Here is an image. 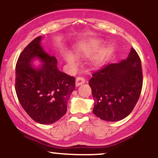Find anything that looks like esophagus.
I'll return each mask as SVG.
<instances>
[{
	"instance_id": "34e87169",
	"label": "esophagus",
	"mask_w": 158,
	"mask_h": 158,
	"mask_svg": "<svg viewBox=\"0 0 158 158\" xmlns=\"http://www.w3.org/2000/svg\"><path fill=\"white\" fill-rule=\"evenodd\" d=\"M85 82V78L82 77V76H79V77H77L76 79V86L81 85L84 84Z\"/></svg>"
}]
</instances>
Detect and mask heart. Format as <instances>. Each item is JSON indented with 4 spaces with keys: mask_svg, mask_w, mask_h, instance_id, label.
<instances>
[{
    "mask_svg": "<svg viewBox=\"0 0 158 158\" xmlns=\"http://www.w3.org/2000/svg\"><path fill=\"white\" fill-rule=\"evenodd\" d=\"M99 48H100V45L98 42H91L79 46L76 48V52H77L78 55H82V56H89V55H92L93 53L98 52ZM107 52L108 51H106L105 52H103L100 55H98V56L94 57L93 58L94 64H99L102 61V60L103 59V57H104L106 52ZM64 58L71 67H75L76 64V59L75 56L72 53L66 52L64 54Z\"/></svg>",
    "mask_w": 158,
    "mask_h": 158,
    "instance_id": "b5f03b06",
    "label": "heart"
}]
</instances>
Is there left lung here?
I'll list each match as a JSON object with an SVG mask.
<instances>
[{
    "label": "left lung",
    "instance_id": "8db88e82",
    "mask_svg": "<svg viewBox=\"0 0 158 158\" xmlns=\"http://www.w3.org/2000/svg\"><path fill=\"white\" fill-rule=\"evenodd\" d=\"M141 60L134 48L126 60L109 64L89 80L94 106L93 113L102 120L117 121L131 114L143 88Z\"/></svg>",
    "mask_w": 158,
    "mask_h": 158
}]
</instances>
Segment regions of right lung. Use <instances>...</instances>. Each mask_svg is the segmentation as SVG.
Returning a JSON list of instances; mask_svg holds the SVG:
<instances>
[{"mask_svg":"<svg viewBox=\"0 0 158 158\" xmlns=\"http://www.w3.org/2000/svg\"><path fill=\"white\" fill-rule=\"evenodd\" d=\"M41 39L40 36L35 38L21 52L15 65V88L27 115L36 122L50 124L67 112L76 79L58 70L56 58L41 47ZM34 57L44 62L40 69L30 64Z\"/></svg>","mask_w":158,"mask_h":158,"instance_id":"add662e5","label":"right lung"}]
</instances>
